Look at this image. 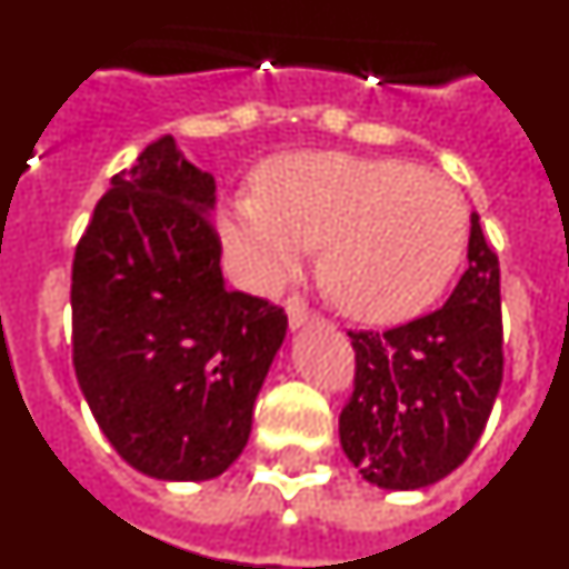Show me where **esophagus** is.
Returning <instances> with one entry per match:
<instances>
[{
  "instance_id": "esophagus-1",
  "label": "esophagus",
  "mask_w": 569,
  "mask_h": 569,
  "mask_svg": "<svg viewBox=\"0 0 569 569\" xmlns=\"http://www.w3.org/2000/svg\"><path fill=\"white\" fill-rule=\"evenodd\" d=\"M284 310H288V319H290V328H301V325H308V321H316L319 319V316L313 313V310L308 308V305H305V301L301 299H288L284 301Z\"/></svg>"
}]
</instances>
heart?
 Listing matches in <instances>:
<instances>
[{
    "label": "heart",
    "mask_w": 569,
    "mask_h": 569,
    "mask_svg": "<svg viewBox=\"0 0 569 569\" xmlns=\"http://www.w3.org/2000/svg\"><path fill=\"white\" fill-rule=\"evenodd\" d=\"M222 233L261 284L319 244L325 293L347 316L399 321L445 290L467 241L459 190L401 159L290 153L270 159L256 190L228 199Z\"/></svg>",
    "instance_id": "heart-1"
}]
</instances>
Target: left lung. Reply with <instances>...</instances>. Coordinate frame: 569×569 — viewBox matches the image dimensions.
<instances>
[{
	"label": "left lung",
	"mask_w": 569,
	"mask_h": 569,
	"mask_svg": "<svg viewBox=\"0 0 569 569\" xmlns=\"http://www.w3.org/2000/svg\"><path fill=\"white\" fill-rule=\"evenodd\" d=\"M467 270L433 313L390 330H347L353 393L339 439L370 485L419 490L479 441L505 376L499 256L472 213Z\"/></svg>",
	"instance_id": "1"
}]
</instances>
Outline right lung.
Here are the masks:
<instances>
[{
	"label": "right lung",
	"instance_id": "1",
	"mask_svg": "<svg viewBox=\"0 0 569 569\" xmlns=\"http://www.w3.org/2000/svg\"><path fill=\"white\" fill-rule=\"evenodd\" d=\"M213 176L148 144L110 179L73 253V367L116 453L162 481L228 470L288 316L228 290L210 208Z\"/></svg>",
	"mask_w": 569,
	"mask_h": 569
}]
</instances>
